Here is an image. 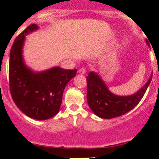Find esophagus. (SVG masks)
I'll return each mask as SVG.
<instances>
[{
  "label": "esophagus",
  "mask_w": 159,
  "mask_h": 159,
  "mask_svg": "<svg viewBox=\"0 0 159 159\" xmlns=\"http://www.w3.org/2000/svg\"><path fill=\"white\" fill-rule=\"evenodd\" d=\"M78 72L80 73V74H81V75H84V74L86 73V68H85V67H81V68L79 69Z\"/></svg>",
  "instance_id": "esophagus-1"
}]
</instances>
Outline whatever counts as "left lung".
<instances>
[{"label": "left lung", "instance_id": "left-lung-1", "mask_svg": "<svg viewBox=\"0 0 159 159\" xmlns=\"http://www.w3.org/2000/svg\"><path fill=\"white\" fill-rule=\"evenodd\" d=\"M147 43L149 45L147 40ZM151 77L147 84L136 93L128 96H119L112 94L102 79L94 71H90L87 76L88 91L87 99L91 110L102 119H112L123 116L132 110L143 99L149 84Z\"/></svg>", "mask_w": 159, "mask_h": 159}]
</instances>
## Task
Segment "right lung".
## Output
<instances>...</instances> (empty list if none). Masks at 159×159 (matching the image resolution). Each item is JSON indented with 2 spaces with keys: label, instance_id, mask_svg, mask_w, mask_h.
<instances>
[{
  "label": "right lung",
  "instance_id": "add662e5",
  "mask_svg": "<svg viewBox=\"0 0 159 159\" xmlns=\"http://www.w3.org/2000/svg\"><path fill=\"white\" fill-rule=\"evenodd\" d=\"M35 24L28 26L12 43L9 57L8 79L12 98L17 107L32 119L45 120L60 111L66 85L75 76L76 69L55 67L33 72L24 64L22 48L25 36L36 30Z\"/></svg>",
  "mask_w": 159,
  "mask_h": 159
}]
</instances>
